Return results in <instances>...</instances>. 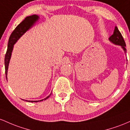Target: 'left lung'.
Listing matches in <instances>:
<instances>
[{
    "mask_svg": "<svg viewBox=\"0 0 130 130\" xmlns=\"http://www.w3.org/2000/svg\"><path fill=\"white\" fill-rule=\"evenodd\" d=\"M109 41L112 42L113 44L117 45H120L122 49L123 50L124 52H125V55L126 53V49L125 48L126 44H125V40H124L123 37H122V34L120 32L119 29H118L117 27L116 26L115 27L114 30H113V34L109 38Z\"/></svg>",
    "mask_w": 130,
    "mask_h": 130,
    "instance_id": "obj_1",
    "label": "left lung"
}]
</instances>
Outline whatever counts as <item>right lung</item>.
<instances>
[{
	"instance_id": "right-lung-1",
	"label": "right lung",
	"mask_w": 130,
	"mask_h": 130,
	"mask_svg": "<svg viewBox=\"0 0 130 130\" xmlns=\"http://www.w3.org/2000/svg\"><path fill=\"white\" fill-rule=\"evenodd\" d=\"M39 19V17L37 14H33V15L29 16L25 18L24 20L21 22L20 24H19L17 27L14 29V30L10 35V37L9 38V40H8V48H7V53L5 54V75H6V78L7 79V72H8V65H9V62L10 58L11 56V53H12L14 45L15 43L19 40L20 37L24 34L29 29H30L32 26L34 25L35 23L38 21ZM52 93L50 95L46 97L43 100H40V101H27L25 100L27 102H31V103H34V102H37L42 101L43 100H46L50 96Z\"/></svg>"
}]
</instances>
